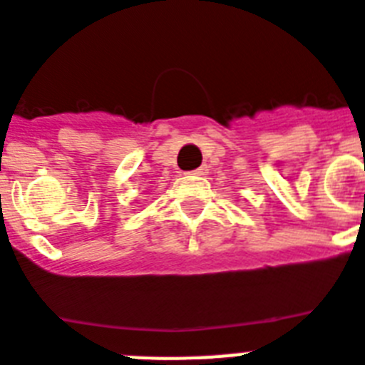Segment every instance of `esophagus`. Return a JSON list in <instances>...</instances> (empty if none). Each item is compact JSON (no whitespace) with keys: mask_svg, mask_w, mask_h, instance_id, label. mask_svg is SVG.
<instances>
[{"mask_svg":"<svg viewBox=\"0 0 365 365\" xmlns=\"http://www.w3.org/2000/svg\"><path fill=\"white\" fill-rule=\"evenodd\" d=\"M207 173H208V170L205 166L197 168V170H194V171H190V175H195V177H205Z\"/></svg>","mask_w":365,"mask_h":365,"instance_id":"34e87169","label":"esophagus"}]
</instances>
